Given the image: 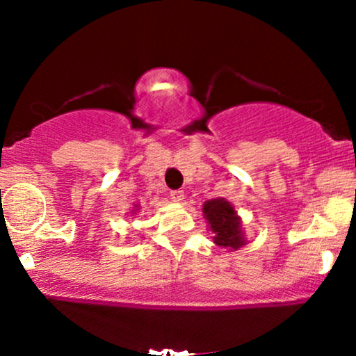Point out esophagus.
I'll use <instances>...</instances> for the list:
<instances>
[{
	"label": "esophagus",
	"instance_id": "obj_1",
	"mask_svg": "<svg viewBox=\"0 0 356 356\" xmlns=\"http://www.w3.org/2000/svg\"><path fill=\"white\" fill-rule=\"evenodd\" d=\"M170 197H172L175 202L179 204V202L184 201V193L181 191V189H178V191H172V193H170Z\"/></svg>",
	"mask_w": 356,
	"mask_h": 356
}]
</instances>
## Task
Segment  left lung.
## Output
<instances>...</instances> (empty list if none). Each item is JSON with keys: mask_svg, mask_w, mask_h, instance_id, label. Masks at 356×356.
<instances>
[{"mask_svg": "<svg viewBox=\"0 0 356 356\" xmlns=\"http://www.w3.org/2000/svg\"><path fill=\"white\" fill-rule=\"evenodd\" d=\"M202 213L217 246L236 251L246 245L248 240L241 227V217L230 201L225 197L209 199L204 202Z\"/></svg>", "mask_w": 356, "mask_h": 356, "instance_id": "obj_1", "label": "left lung"}]
</instances>
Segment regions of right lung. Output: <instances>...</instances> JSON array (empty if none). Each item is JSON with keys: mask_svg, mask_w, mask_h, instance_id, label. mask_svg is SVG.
Returning <instances> with one entry per match:
<instances>
[{"mask_svg": "<svg viewBox=\"0 0 356 356\" xmlns=\"http://www.w3.org/2000/svg\"><path fill=\"white\" fill-rule=\"evenodd\" d=\"M139 211H140V206H139V204H134V207L131 209V211H129V216L133 217V216H136V213H139Z\"/></svg>", "mask_w": 356, "mask_h": 356, "instance_id": "obj_1", "label": "right lung"}]
</instances>
